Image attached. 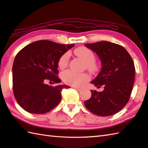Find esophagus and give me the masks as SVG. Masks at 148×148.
I'll use <instances>...</instances> for the list:
<instances>
[{
  "label": "esophagus",
  "mask_w": 148,
  "mask_h": 148,
  "mask_svg": "<svg viewBox=\"0 0 148 148\" xmlns=\"http://www.w3.org/2000/svg\"><path fill=\"white\" fill-rule=\"evenodd\" d=\"M74 88H75V89H76L77 90H78V91H79V90H81L82 88H81V87H73Z\"/></svg>",
  "instance_id": "1"
}]
</instances>
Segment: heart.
I'll use <instances>...</instances> for the list:
<instances>
[{"label": "heart", "instance_id": "b5f03b06", "mask_svg": "<svg viewBox=\"0 0 148 148\" xmlns=\"http://www.w3.org/2000/svg\"><path fill=\"white\" fill-rule=\"evenodd\" d=\"M77 56L85 63L88 71L95 72L98 71V64L96 62L95 54L92 50L86 47H78L74 50ZM69 62V53H65L61 56L58 61V67L64 69L68 66ZM61 79L66 84L71 85H81L89 79V76L86 73H76L72 71H66L61 74Z\"/></svg>", "mask_w": 148, "mask_h": 148}]
</instances>
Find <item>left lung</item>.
Masks as SVG:
<instances>
[{
  "label": "left lung",
  "mask_w": 148,
  "mask_h": 148,
  "mask_svg": "<svg viewBox=\"0 0 148 148\" xmlns=\"http://www.w3.org/2000/svg\"><path fill=\"white\" fill-rule=\"evenodd\" d=\"M95 52L101 61V69L91 82L102 92L91 90L89 100L84 101L87 109L98 116L116 114L130 100L135 76L134 62L130 53L120 45L109 41L85 44Z\"/></svg>",
  "instance_id": "left-lung-1"
}]
</instances>
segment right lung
Segmentation results:
<instances>
[{
    "mask_svg": "<svg viewBox=\"0 0 148 148\" xmlns=\"http://www.w3.org/2000/svg\"><path fill=\"white\" fill-rule=\"evenodd\" d=\"M74 45L40 40L26 45L16 55L12 66L13 90L18 105L28 112L45 114L61 100V90L70 87H52L46 80L58 83V61Z\"/></svg>",
    "mask_w": 148,
    "mask_h": 148,
    "instance_id": "right-lung-1",
    "label": "right lung"
}]
</instances>
